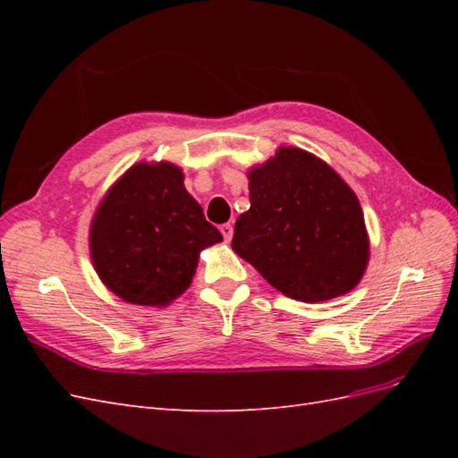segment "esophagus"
Masks as SVG:
<instances>
[{
	"mask_svg": "<svg viewBox=\"0 0 458 458\" xmlns=\"http://www.w3.org/2000/svg\"><path fill=\"white\" fill-rule=\"evenodd\" d=\"M219 229H221V234H224V239L229 242L231 237H233V225L231 224H224Z\"/></svg>",
	"mask_w": 458,
	"mask_h": 458,
	"instance_id": "esophagus-1",
	"label": "esophagus"
}]
</instances>
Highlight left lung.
I'll use <instances>...</instances> for the list:
<instances>
[{"label": "left lung", "mask_w": 458, "mask_h": 458, "mask_svg": "<svg viewBox=\"0 0 458 458\" xmlns=\"http://www.w3.org/2000/svg\"><path fill=\"white\" fill-rule=\"evenodd\" d=\"M250 210L233 250L271 286L300 301L342 296L361 281L369 237L355 192L323 160L284 147L248 174Z\"/></svg>", "instance_id": "8db88e82"}]
</instances>
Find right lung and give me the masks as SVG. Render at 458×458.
Here are the masks:
<instances>
[{
    "instance_id": "obj_1",
    "label": "right lung",
    "mask_w": 458,
    "mask_h": 458,
    "mask_svg": "<svg viewBox=\"0 0 458 458\" xmlns=\"http://www.w3.org/2000/svg\"><path fill=\"white\" fill-rule=\"evenodd\" d=\"M224 241L174 164H135L106 192L89 246L97 275L137 306H165L183 294L202 248Z\"/></svg>"
}]
</instances>
